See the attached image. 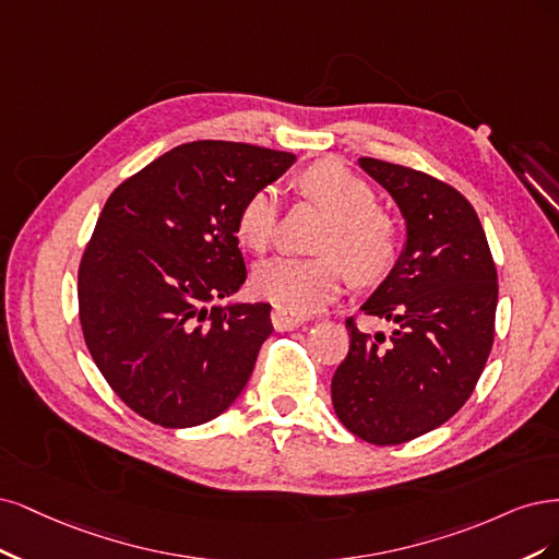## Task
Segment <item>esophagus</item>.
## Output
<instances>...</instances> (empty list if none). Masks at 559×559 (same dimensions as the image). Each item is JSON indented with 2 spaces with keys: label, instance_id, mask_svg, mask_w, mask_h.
Segmentation results:
<instances>
[{
  "label": "esophagus",
  "instance_id": "34e87169",
  "mask_svg": "<svg viewBox=\"0 0 559 559\" xmlns=\"http://www.w3.org/2000/svg\"><path fill=\"white\" fill-rule=\"evenodd\" d=\"M309 320V316L306 313H297L293 309H285V306H276V309L272 311V322L276 332H290V330H297L301 328L304 322Z\"/></svg>",
  "mask_w": 559,
  "mask_h": 559
}]
</instances>
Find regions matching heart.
Masks as SVG:
<instances>
[{"label":"heart","instance_id":"b5f03b06","mask_svg":"<svg viewBox=\"0 0 559 559\" xmlns=\"http://www.w3.org/2000/svg\"><path fill=\"white\" fill-rule=\"evenodd\" d=\"M299 190L334 215L320 241V250L328 255L264 260L253 272V290L285 309L311 313L344 290L350 276L345 257L357 274H381L394 253V234L385 215L376 211L378 202L371 186L336 159H322L304 169ZM278 213V188H255L241 202L234 221L239 241L262 253L274 239ZM334 252L345 257L338 259Z\"/></svg>","mask_w":559,"mask_h":559}]
</instances>
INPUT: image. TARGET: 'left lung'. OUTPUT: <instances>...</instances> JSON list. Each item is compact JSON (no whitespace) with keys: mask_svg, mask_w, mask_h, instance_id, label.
<instances>
[{"mask_svg":"<svg viewBox=\"0 0 559 559\" xmlns=\"http://www.w3.org/2000/svg\"><path fill=\"white\" fill-rule=\"evenodd\" d=\"M357 165L400 206L406 239L359 306L394 330L365 334L346 320L350 350L334 371L332 404L355 437L397 445L441 427L472 397L495 338L497 269L455 188L383 159Z\"/></svg>","mask_w":559,"mask_h":559,"instance_id":"left-lung-1","label":"left lung"}]
</instances>
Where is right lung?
<instances>
[{
  "mask_svg": "<svg viewBox=\"0 0 559 559\" xmlns=\"http://www.w3.org/2000/svg\"><path fill=\"white\" fill-rule=\"evenodd\" d=\"M295 159L192 141L104 204L79 269L81 328L106 383L141 418L169 429L204 425L246 388L274 328L264 301L218 304L246 281L234 221L246 197Z\"/></svg>",
  "mask_w": 559,
  "mask_h": 559,
  "instance_id": "1",
  "label": "right lung"
}]
</instances>
